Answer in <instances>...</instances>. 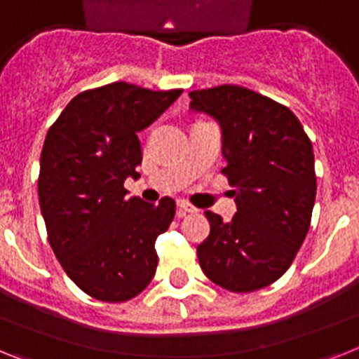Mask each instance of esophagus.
<instances>
[{
	"instance_id": "esophagus-1",
	"label": "esophagus",
	"mask_w": 359,
	"mask_h": 359,
	"mask_svg": "<svg viewBox=\"0 0 359 359\" xmlns=\"http://www.w3.org/2000/svg\"><path fill=\"white\" fill-rule=\"evenodd\" d=\"M177 206H179L180 215H184V213H197V208L191 206V204L186 203V201H179V203H177Z\"/></svg>"
}]
</instances>
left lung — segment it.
Instances as JSON below:
<instances>
[{"instance_id": "1", "label": "left lung", "mask_w": 359, "mask_h": 359, "mask_svg": "<svg viewBox=\"0 0 359 359\" xmlns=\"http://www.w3.org/2000/svg\"><path fill=\"white\" fill-rule=\"evenodd\" d=\"M189 109L212 116L237 213L206 212L198 264L215 285L254 292L277 281L306 237L316 201L312 142L288 107L239 86L189 93Z\"/></svg>"}]
</instances>
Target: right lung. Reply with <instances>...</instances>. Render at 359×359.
<instances>
[{
	"mask_svg": "<svg viewBox=\"0 0 359 359\" xmlns=\"http://www.w3.org/2000/svg\"><path fill=\"white\" fill-rule=\"evenodd\" d=\"M180 93L126 82L83 91L45 137L38 195L49 243L65 273L95 299L128 301L155 276V241L173 221L175 201L128 197L123 182L140 177L138 133Z\"/></svg>",
	"mask_w": 359,
	"mask_h": 359,
	"instance_id": "obj_1",
	"label": "right lung"
}]
</instances>
